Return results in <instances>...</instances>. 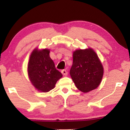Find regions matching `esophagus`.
<instances>
[{"label": "esophagus", "mask_w": 130, "mask_h": 130, "mask_svg": "<svg viewBox=\"0 0 130 130\" xmlns=\"http://www.w3.org/2000/svg\"><path fill=\"white\" fill-rule=\"evenodd\" d=\"M61 73L64 76H67V74H68V72H67V70H61Z\"/></svg>", "instance_id": "1"}]
</instances>
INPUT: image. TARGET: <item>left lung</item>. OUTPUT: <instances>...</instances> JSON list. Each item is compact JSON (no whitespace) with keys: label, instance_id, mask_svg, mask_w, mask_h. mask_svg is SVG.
Returning a JSON list of instances; mask_svg holds the SVG:
<instances>
[{"label":"left lung","instance_id":"1","mask_svg":"<svg viewBox=\"0 0 130 130\" xmlns=\"http://www.w3.org/2000/svg\"><path fill=\"white\" fill-rule=\"evenodd\" d=\"M71 77L78 89L86 93L95 89L101 82L104 68L93 49L77 50L73 54Z\"/></svg>","mask_w":130,"mask_h":130}]
</instances>
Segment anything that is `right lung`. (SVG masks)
I'll return each mask as SVG.
<instances>
[{
  "instance_id": "add662e5",
  "label": "right lung",
  "mask_w": 130,
  "mask_h": 130,
  "mask_svg": "<svg viewBox=\"0 0 130 130\" xmlns=\"http://www.w3.org/2000/svg\"><path fill=\"white\" fill-rule=\"evenodd\" d=\"M28 73L33 86L42 92L54 89L57 82L63 76L50 57V50L46 48L34 50L28 63Z\"/></svg>"
}]
</instances>
